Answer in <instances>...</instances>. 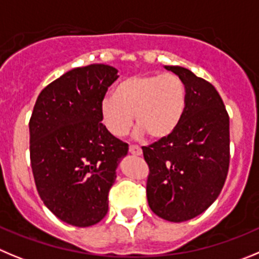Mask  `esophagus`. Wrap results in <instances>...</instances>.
Returning <instances> with one entry per match:
<instances>
[{"label": "esophagus", "instance_id": "1", "mask_svg": "<svg viewBox=\"0 0 259 259\" xmlns=\"http://www.w3.org/2000/svg\"><path fill=\"white\" fill-rule=\"evenodd\" d=\"M129 152L132 154H134V156H141V154H142L141 147H138V146H130L129 147Z\"/></svg>", "mask_w": 259, "mask_h": 259}]
</instances>
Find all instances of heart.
I'll list each match as a JSON object with an SVG mask.
<instances>
[{
    "instance_id": "1",
    "label": "heart",
    "mask_w": 259,
    "mask_h": 259,
    "mask_svg": "<svg viewBox=\"0 0 259 259\" xmlns=\"http://www.w3.org/2000/svg\"><path fill=\"white\" fill-rule=\"evenodd\" d=\"M187 108V88L175 74H141L122 79L113 96L100 103L101 121L115 137H124L135 122L153 139L170 137ZM135 117H132V115Z\"/></svg>"
}]
</instances>
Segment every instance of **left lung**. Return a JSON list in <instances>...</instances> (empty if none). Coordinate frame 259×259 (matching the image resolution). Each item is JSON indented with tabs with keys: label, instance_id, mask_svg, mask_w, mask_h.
<instances>
[{
	"label": "left lung",
	"instance_id": "8db88e82",
	"mask_svg": "<svg viewBox=\"0 0 259 259\" xmlns=\"http://www.w3.org/2000/svg\"><path fill=\"white\" fill-rule=\"evenodd\" d=\"M184 81L187 108L178 129L142 147L149 166L147 199L152 211L171 222L203 213L217 199L230 162V121L211 83L181 66H165Z\"/></svg>",
	"mask_w": 259,
	"mask_h": 259
}]
</instances>
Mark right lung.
<instances>
[{"instance_id": "add662e5", "label": "right lung", "mask_w": 259, "mask_h": 259, "mask_svg": "<svg viewBox=\"0 0 259 259\" xmlns=\"http://www.w3.org/2000/svg\"><path fill=\"white\" fill-rule=\"evenodd\" d=\"M117 70L103 64L75 67L39 93L30 121V163L48 209L87 228L108 211V192L129 146L101 122L100 103Z\"/></svg>"}]
</instances>
